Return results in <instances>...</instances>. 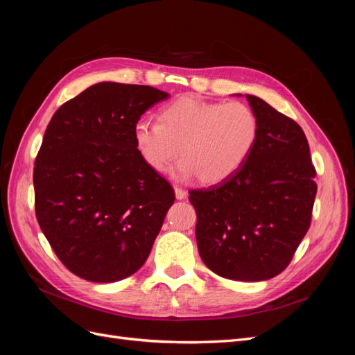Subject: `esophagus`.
Segmentation results:
<instances>
[{
  "instance_id": "1",
  "label": "esophagus",
  "mask_w": 355,
  "mask_h": 355,
  "mask_svg": "<svg viewBox=\"0 0 355 355\" xmlns=\"http://www.w3.org/2000/svg\"><path fill=\"white\" fill-rule=\"evenodd\" d=\"M175 194H176V198H178V200H184V198H187V191H185V189H182V188H179V187H175Z\"/></svg>"
}]
</instances>
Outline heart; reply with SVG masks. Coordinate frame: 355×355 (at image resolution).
<instances>
[{"label":"heart","instance_id":"b5f03b06","mask_svg":"<svg viewBox=\"0 0 355 355\" xmlns=\"http://www.w3.org/2000/svg\"><path fill=\"white\" fill-rule=\"evenodd\" d=\"M259 137L256 112L243 102H206L196 96L167 103L158 123L139 120L133 139L144 163L166 173L180 157L175 176L214 185L232 178L250 158Z\"/></svg>","mask_w":355,"mask_h":355}]
</instances>
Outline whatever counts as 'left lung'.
Listing matches in <instances>:
<instances>
[{"mask_svg":"<svg viewBox=\"0 0 355 355\" xmlns=\"http://www.w3.org/2000/svg\"><path fill=\"white\" fill-rule=\"evenodd\" d=\"M259 137L232 178L191 189L202 262L220 277L262 282L283 272L305 237L317 184L305 133L292 118L245 94Z\"/></svg>","mask_w":355,"mask_h":355,"instance_id":"8db88e82","label":"left lung"}]
</instances>
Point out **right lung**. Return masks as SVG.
<instances>
[{
	"mask_svg": "<svg viewBox=\"0 0 355 355\" xmlns=\"http://www.w3.org/2000/svg\"><path fill=\"white\" fill-rule=\"evenodd\" d=\"M166 92L105 81L63 103L35 158V214L51 249L84 280L130 277L175 201L168 182L139 155L133 128Z\"/></svg>",
	"mask_w": 355,
	"mask_h": 355,
	"instance_id": "right-lung-1",
	"label": "right lung"
}]
</instances>
